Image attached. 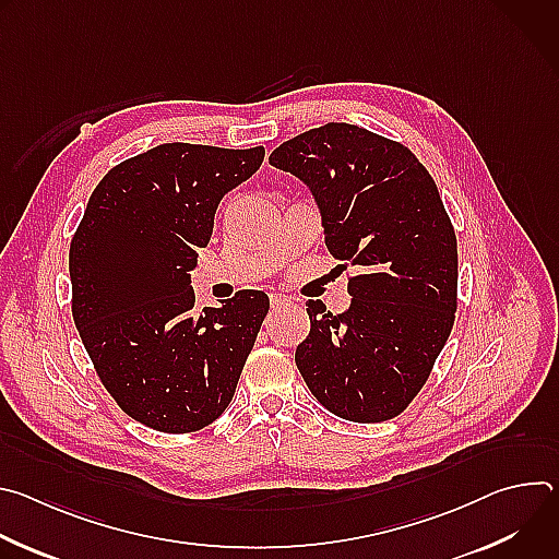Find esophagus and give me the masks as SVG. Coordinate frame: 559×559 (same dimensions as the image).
I'll list each match as a JSON object with an SVG mask.
<instances>
[{
    "instance_id": "obj_1",
    "label": "esophagus",
    "mask_w": 559,
    "mask_h": 559,
    "mask_svg": "<svg viewBox=\"0 0 559 559\" xmlns=\"http://www.w3.org/2000/svg\"><path fill=\"white\" fill-rule=\"evenodd\" d=\"M289 305H294V300H292L289 296H283V294H270V307H272V311H278V309L289 307Z\"/></svg>"
}]
</instances>
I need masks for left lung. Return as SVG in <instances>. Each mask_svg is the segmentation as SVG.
<instances>
[{
	"label": "left lung",
	"mask_w": 559,
	"mask_h": 559,
	"mask_svg": "<svg viewBox=\"0 0 559 559\" xmlns=\"http://www.w3.org/2000/svg\"><path fill=\"white\" fill-rule=\"evenodd\" d=\"M270 164L309 186L328 250L358 272L345 313L307 302L296 367L328 412L395 418L425 386L457 309V243L436 181L409 147L352 123L311 128Z\"/></svg>",
	"instance_id": "1"
}]
</instances>
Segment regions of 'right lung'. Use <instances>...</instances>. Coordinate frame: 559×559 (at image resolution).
Masks as SVG:
<instances>
[{"instance_id":"add662e5","label":"right lung","mask_w":559,"mask_h":559,"mask_svg":"<svg viewBox=\"0 0 559 559\" xmlns=\"http://www.w3.org/2000/svg\"><path fill=\"white\" fill-rule=\"evenodd\" d=\"M263 158V145H156L99 181L72 236L76 332L117 405L150 429L192 433L231 403L270 298L238 292L197 311L188 272L221 199Z\"/></svg>"}]
</instances>
